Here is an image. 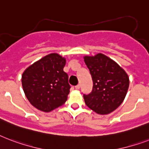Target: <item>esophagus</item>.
Here are the masks:
<instances>
[{"label":"esophagus","mask_w":149,"mask_h":149,"mask_svg":"<svg viewBox=\"0 0 149 149\" xmlns=\"http://www.w3.org/2000/svg\"><path fill=\"white\" fill-rule=\"evenodd\" d=\"M80 87H81L80 85H76V86H75V88L78 90V89H80Z\"/></svg>","instance_id":"obj_1"}]
</instances>
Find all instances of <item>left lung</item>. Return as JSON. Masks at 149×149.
I'll return each mask as SVG.
<instances>
[{
    "label": "left lung",
    "mask_w": 149,
    "mask_h": 149,
    "mask_svg": "<svg viewBox=\"0 0 149 149\" xmlns=\"http://www.w3.org/2000/svg\"><path fill=\"white\" fill-rule=\"evenodd\" d=\"M84 61L90 71L93 91L84 95L88 108L101 115L109 114L124 101L129 87V77L124 69L102 54L85 56Z\"/></svg>",
    "instance_id": "obj_1"
}]
</instances>
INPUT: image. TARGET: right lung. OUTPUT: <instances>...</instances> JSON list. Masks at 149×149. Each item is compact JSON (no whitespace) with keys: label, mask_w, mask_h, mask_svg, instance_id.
Here are the masks:
<instances>
[{"label":"right lung","mask_w":149,"mask_h":149,"mask_svg":"<svg viewBox=\"0 0 149 149\" xmlns=\"http://www.w3.org/2000/svg\"><path fill=\"white\" fill-rule=\"evenodd\" d=\"M66 59L49 54L28 67L22 76L23 91L28 100L40 111L50 112L68 100V75L64 71Z\"/></svg>","instance_id":"add662e5"}]
</instances>
